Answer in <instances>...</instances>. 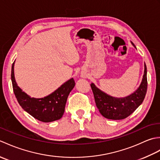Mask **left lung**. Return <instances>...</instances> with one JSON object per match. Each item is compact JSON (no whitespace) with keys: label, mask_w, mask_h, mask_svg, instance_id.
Returning a JSON list of instances; mask_svg holds the SVG:
<instances>
[{"label":"left lung","mask_w":160,"mask_h":160,"mask_svg":"<svg viewBox=\"0 0 160 160\" xmlns=\"http://www.w3.org/2000/svg\"><path fill=\"white\" fill-rule=\"evenodd\" d=\"M132 45L135 47L133 43ZM147 71L144 64L142 81L135 92L125 98H114L108 96L98 89L93 83L91 84L96 107L104 118L110 120H122L129 116L143 102L147 91Z\"/></svg>","instance_id":"obj_1"}]
</instances>
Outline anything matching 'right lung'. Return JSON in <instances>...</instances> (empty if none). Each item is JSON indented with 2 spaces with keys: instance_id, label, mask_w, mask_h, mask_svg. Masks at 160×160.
<instances>
[{
  "instance_id": "1",
  "label": "right lung",
  "mask_w": 160,
  "mask_h": 160,
  "mask_svg": "<svg viewBox=\"0 0 160 160\" xmlns=\"http://www.w3.org/2000/svg\"><path fill=\"white\" fill-rule=\"evenodd\" d=\"M13 67L14 62L12 64L11 73L13 93L23 109L42 122L60 120L64 114L68 96L75 86L73 78H71L54 92L45 98H31L17 85Z\"/></svg>"
}]
</instances>
